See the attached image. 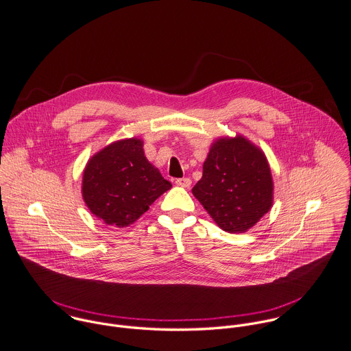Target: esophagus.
<instances>
[{"label": "esophagus", "instance_id": "esophagus-1", "mask_svg": "<svg viewBox=\"0 0 351 351\" xmlns=\"http://www.w3.org/2000/svg\"><path fill=\"white\" fill-rule=\"evenodd\" d=\"M176 186L179 187H184V189H189L191 186V179L190 178H182V179H176Z\"/></svg>", "mask_w": 351, "mask_h": 351}]
</instances>
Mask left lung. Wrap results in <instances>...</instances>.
Instances as JSON below:
<instances>
[{
	"instance_id": "left-lung-1",
	"label": "left lung",
	"mask_w": 351,
	"mask_h": 351,
	"mask_svg": "<svg viewBox=\"0 0 351 351\" xmlns=\"http://www.w3.org/2000/svg\"><path fill=\"white\" fill-rule=\"evenodd\" d=\"M193 194L222 230L247 232L274 202V183L265 152L240 134L217 138Z\"/></svg>"
}]
</instances>
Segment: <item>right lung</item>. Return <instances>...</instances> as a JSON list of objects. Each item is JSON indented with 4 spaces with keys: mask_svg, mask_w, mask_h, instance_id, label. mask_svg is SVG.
<instances>
[{
    "mask_svg": "<svg viewBox=\"0 0 351 351\" xmlns=\"http://www.w3.org/2000/svg\"><path fill=\"white\" fill-rule=\"evenodd\" d=\"M171 187L145 157L143 141L133 137L111 142L88 160L81 194L93 215L125 228Z\"/></svg>",
    "mask_w": 351,
    "mask_h": 351,
    "instance_id": "obj_1",
    "label": "right lung"
}]
</instances>
